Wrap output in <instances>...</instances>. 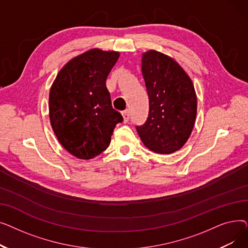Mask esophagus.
<instances>
[{"instance_id":"34e87169","label":"esophagus","mask_w":248,"mask_h":248,"mask_svg":"<svg viewBox=\"0 0 248 248\" xmlns=\"http://www.w3.org/2000/svg\"><path fill=\"white\" fill-rule=\"evenodd\" d=\"M123 117H124V123H127L129 120V111L128 110H124L123 112Z\"/></svg>"}]
</instances>
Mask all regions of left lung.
<instances>
[{"label":"left lung","instance_id":"left-lung-1","mask_svg":"<svg viewBox=\"0 0 248 248\" xmlns=\"http://www.w3.org/2000/svg\"><path fill=\"white\" fill-rule=\"evenodd\" d=\"M141 74L149 95L148 120L137 132L150 151L172 154L193 131L197 95L187 72L172 57L155 50L141 55Z\"/></svg>","mask_w":248,"mask_h":248}]
</instances>
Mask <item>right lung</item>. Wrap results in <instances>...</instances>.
Returning a JSON list of instances; mask_svg holds the SVG:
<instances>
[{
    "label": "right lung",
    "mask_w": 248,
    "mask_h": 248,
    "mask_svg": "<svg viewBox=\"0 0 248 248\" xmlns=\"http://www.w3.org/2000/svg\"><path fill=\"white\" fill-rule=\"evenodd\" d=\"M119 57L116 51H85L65 64L51 85V126L63 148L77 159H93L106 151L116 124L123 122L106 85Z\"/></svg>",
    "instance_id": "1"
}]
</instances>
